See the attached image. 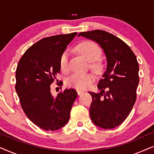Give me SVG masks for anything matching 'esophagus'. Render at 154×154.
<instances>
[{"mask_svg": "<svg viewBox=\"0 0 154 154\" xmlns=\"http://www.w3.org/2000/svg\"><path fill=\"white\" fill-rule=\"evenodd\" d=\"M77 93H78V95H81V94H82L83 93H84V92L81 91V90H77Z\"/></svg>", "mask_w": 154, "mask_h": 154, "instance_id": "obj_1", "label": "esophagus"}]
</instances>
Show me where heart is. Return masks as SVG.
Instances as JSON below:
<instances>
[{"label": "heart", "instance_id": "1", "mask_svg": "<svg viewBox=\"0 0 154 154\" xmlns=\"http://www.w3.org/2000/svg\"><path fill=\"white\" fill-rule=\"evenodd\" d=\"M77 50L90 62H94L98 60L102 53L100 46L92 41L82 42L78 45ZM69 56L70 52L69 50H65L60 57V66L62 71H66L69 68ZM94 81V76L91 73H74L67 80V84L70 87L76 88L78 90H85L89 88Z\"/></svg>", "mask_w": 154, "mask_h": 154}]
</instances>
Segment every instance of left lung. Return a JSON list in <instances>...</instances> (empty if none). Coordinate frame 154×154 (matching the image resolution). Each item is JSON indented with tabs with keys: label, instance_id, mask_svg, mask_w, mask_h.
I'll return each instance as SVG.
<instances>
[{
	"label": "left lung",
	"instance_id": "8db88e82",
	"mask_svg": "<svg viewBox=\"0 0 154 154\" xmlns=\"http://www.w3.org/2000/svg\"><path fill=\"white\" fill-rule=\"evenodd\" d=\"M99 44L106 58V69L92 97L90 116L94 125L112 129L125 121L133 107L139 83V64L130 48L119 38L102 30L81 32ZM107 91L105 92L104 90Z\"/></svg>",
	"mask_w": 154,
	"mask_h": 154
}]
</instances>
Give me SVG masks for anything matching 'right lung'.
Instances as JSON below:
<instances>
[{"instance_id":"right-lung-1","label":"right lung","mask_w":154,"mask_h":154,"mask_svg":"<svg viewBox=\"0 0 154 154\" xmlns=\"http://www.w3.org/2000/svg\"><path fill=\"white\" fill-rule=\"evenodd\" d=\"M76 32L45 38L29 48L16 69L15 90L29 119L45 130L67 123L77 92L66 89L54 97L50 85L60 72V59Z\"/></svg>"}]
</instances>
